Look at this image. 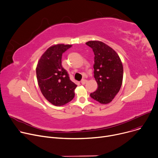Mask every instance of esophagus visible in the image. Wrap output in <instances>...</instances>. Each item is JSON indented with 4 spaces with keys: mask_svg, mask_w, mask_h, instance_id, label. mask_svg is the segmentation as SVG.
I'll return each instance as SVG.
<instances>
[{
    "mask_svg": "<svg viewBox=\"0 0 158 158\" xmlns=\"http://www.w3.org/2000/svg\"><path fill=\"white\" fill-rule=\"evenodd\" d=\"M86 82H87V81H86V79H82V80L81 81L82 85H85V84L86 83Z\"/></svg>",
    "mask_w": 158,
    "mask_h": 158,
    "instance_id": "obj_1",
    "label": "esophagus"
}]
</instances>
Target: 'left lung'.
<instances>
[{"instance_id": "1", "label": "left lung", "mask_w": 158, "mask_h": 158, "mask_svg": "<svg viewBox=\"0 0 158 158\" xmlns=\"http://www.w3.org/2000/svg\"><path fill=\"white\" fill-rule=\"evenodd\" d=\"M92 48L94 54V77L97 89L90 97L102 104L112 102L122 85L123 67L121 60L112 48L99 40H91L86 43Z\"/></svg>"}]
</instances>
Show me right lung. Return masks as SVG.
<instances>
[{
    "label": "right lung",
    "instance_id": "right-lung-1",
    "mask_svg": "<svg viewBox=\"0 0 158 158\" xmlns=\"http://www.w3.org/2000/svg\"><path fill=\"white\" fill-rule=\"evenodd\" d=\"M72 47L58 44L49 47L41 56L36 67L38 85L42 94L51 103L61 106L70 102L75 95L77 85L70 81L61 65L62 54Z\"/></svg>",
    "mask_w": 158,
    "mask_h": 158
}]
</instances>
